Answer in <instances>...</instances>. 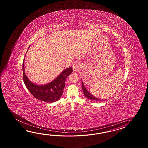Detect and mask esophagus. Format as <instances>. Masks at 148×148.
Returning <instances> with one entry per match:
<instances>
[{
    "label": "esophagus",
    "mask_w": 148,
    "mask_h": 148,
    "mask_svg": "<svg viewBox=\"0 0 148 148\" xmlns=\"http://www.w3.org/2000/svg\"><path fill=\"white\" fill-rule=\"evenodd\" d=\"M80 64L78 62H76L73 64V70L74 71H78L79 68H80Z\"/></svg>",
    "instance_id": "esophagus-1"
}]
</instances>
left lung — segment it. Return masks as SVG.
<instances>
[{
	"mask_svg": "<svg viewBox=\"0 0 148 148\" xmlns=\"http://www.w3.org/2000/svg\"><path fill=\"white\" fill-rule=\"evenodd\" d=\"M82 90H83L84 94L85 95V97L87 98L88 99H91V100H95V101H102L100 99H98L97 98L95 97L94 96L91 95V94H90L85 88V86L83 84L82 82Z\"/></svg>",
	"mask_w": 148,
	"mask_h": 148,
	"instance_id": "left-lung-1",
	"label": "left lung"
}]
</instances>
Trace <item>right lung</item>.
Here are the masks:
<instances>
[{"instance_id": "add662e5", "label": "right lung", "mask_w": 148, "mask_h": 148, "mask_svg": "<svg viewBox=\"0 0 148 148\" xmlns=\"http://www.w3.org/2000/svg\"><path fill=\"white\" fill-rule=\"evenodd\" d=\"M73 71V68L70 67L63 70L53 82L47 85H37L30 82L25 75L24 59L23 62V80L25 86L34 97L47 103L55 102L61 97L66 77Z\"/></svg>"}]
</instances>
